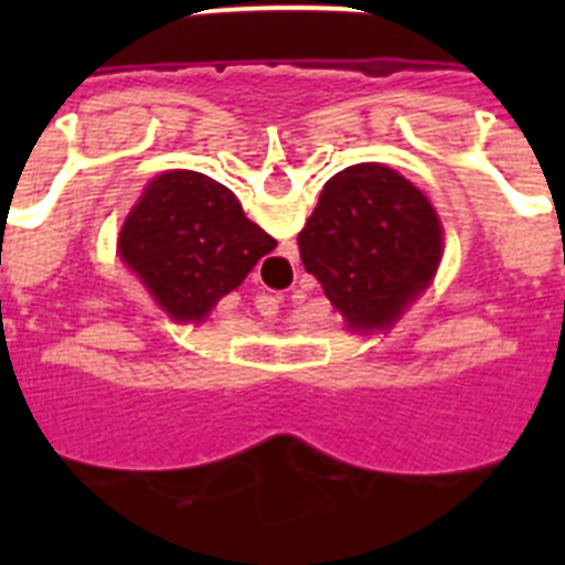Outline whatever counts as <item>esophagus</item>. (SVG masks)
I'll list each match as a JSON object with an SVG mask.
<instances>
[{
  "instance_id": "obj_1",
  "label": "esophagus",
  "mask_w": 565,
  "mask_h": 565,
  "mask_svg": "<svg viewBox=\"0 0 565 565\" xmlns=\"http://www.w3.org/2000/svg\"><path fill=\"white\" fill-rule=\"evenodd\" d=\"M263 288H266V286H263Z\"/></svg>"
}]
</instances>
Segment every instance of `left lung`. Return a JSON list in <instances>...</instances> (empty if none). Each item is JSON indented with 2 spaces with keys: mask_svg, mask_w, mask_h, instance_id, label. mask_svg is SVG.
Masks as SVG:
<instances>
[{
  "mask_svg": "<svg viewBox=\"0 0 565 565\" xmlns=\"http://www.w3.org/2000/svg\"><path fill=\"white\" fill-rule=\"evenodd\" d=\"M299 257L351 328H384L427 288L441 257L430 201L379 163H356L326 183L297 237Z\"/></svg>",
  "mask_w": 565,
  "mask_h": 565,
  "instance_id": "left-lung-1",
  "label": "left lung"
}]
</instances>
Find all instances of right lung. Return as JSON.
I'll use <instances>...</instances> for the list:
<instances>
[{
  "mask_svg": "<svg viewBox=\"0 0 565 565\" xmlns=\"http://www.w3.org/2000/svg\"><path fill=\"white\" fill-rule=\"evenodd\" d=\"M118 248L169 317L201 322L277 239L248 221L223 183L178 169L149 183Z\"/></svg>",
  "mask_w": 565,
  "mask_h": 565,
  "instance_id": "right-lung-1",
  "label": "right lung"
}]
</instances>
